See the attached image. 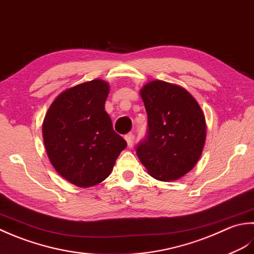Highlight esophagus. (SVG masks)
Returning a JSON list of instances; mask_svg holds the SVG:
<instances>
[{"mask_svg":"<svg viewBox=\"0 0 254 254\" xmlns=\"http://www.w3.org/2000/svg\"><path fill=\"white\" fill-rule=\"evenodd\" d=\"M125 140H126L127 144H128V147H131L132 146V142H133V134L131 132L127 133L126 136H125Z\"/></svg>","mask_w":254,"mask_h":254,"instance_id":"1","label":"esophagus"}]
</instances>
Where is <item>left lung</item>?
Segmentation results:
<instances>
[{
	"label": "left lung",
	"instance_id": "1",
	"mask_svg": "<svg viewBox=\"0 0 254 254\" xmlns=\"http://www.w3.org/2000/svg\"><path fill=\"white\" fill-rule=\"evenodd\" d=\"M140 96L148 115V134L137 146V156L152 178L179 180L195 167L203 152L204 113L190 93L169 82H148Z\"/></svg>",
	"mask_w": 254,
	"mask_h": 254
}]
</instances>
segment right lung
I'll return each instance as SVG.
<instances>
[{
  "instance_id": "obj_1",
  "label": "right lung",
  "mask_w": 254,
  "mask_h": 254,
  "mask_svg": "<svg viewBox=\"0 0 254 254\" xmlns=\"http://www.w3.org/2000/svg\"><path fill=\"white\" fill-rule=\"evenodd\" d=\"M110 84L101 79L61 92L43 123L46 151L57 172L79 188H91L111 174L127 147L105 112Z\"/></svg>"
}]
</instances>
